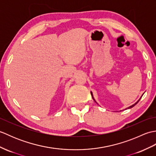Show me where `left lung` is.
<instances>
[{
    "label": "left lung",
    "instance_id": "left-lung-1",
    "mask_svg": "<svg viewBox=\"0 0 156 156\" xmlns=\"http://www.w3.org/2000/svg\"><path fill=\"white\" fill-rule=\"evenodd\" d=\"M90 93H91V95H92V98H93V100L95 101V100H94V97H93V95H92V92H90ZM141 98H140V99H139V100L136 102H135V103L134 104V105H131V106H130V107H128L127 108H132V107H134V106L135 105H137V102H139V101H140V99H141ZM96 102V101H95Z\"/></svg>",
    "mask_w": 156,
    "mask_h": 156
}]
</instances>
